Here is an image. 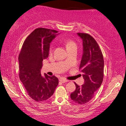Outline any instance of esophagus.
I'll use <instances>...</instances> for the list:
<instances>
[{"label": "esophagus", "instance_id": "1", "mask_svg": "<svg viewBox=\"0 0 126 126\" xmlns=\"http://www.w3.org/2000/svg\"><path fill=\"white\" fill-rule=\"evenodd\" d=\"M60 81L62 82V83H66V82H68V80L66 79H64V78H62V79H60Z\"/></svg>", "mask_w": 126, "mask_h": 126}]
</instances>
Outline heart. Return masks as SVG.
<instances>
[{"instance_id":"1","label":"heart","mask_w":126,"mask_h":126,"mask_svg":"<svg viewBox=\"0 0 126 126\" xmlns=\"http://www.w3.org/2000/svg\"><path fill=\"white\" fill-rule=\"evenodd\" d=\"M64 41V43H66V47H67V48H70V47H73V46H76V43H75V42L71 41V40H65ZM53 47L51 46V47H50V53H51L52 51H53Z\"/></svg>"}]
</instances>
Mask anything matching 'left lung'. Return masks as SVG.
<instances>
[{
  "instance_id": "8db88e82",
  "label": "left lung",
  "mask_w": 126,
  "mask_h": 126,
  "mask_svg": "<svg viewBox=\"0 0 126 126\" xmlns=\"http://www.w3.org/2000/svg\"><path fill=\"white\" fill-rule=\"evenodd\" d=\"M83 41V54L79 69L83 74L84 84L75 83L76 89L70 98L78 104H84L94 96L95 92L102 84L104 78L103 55L98 43L86 33H78Z\"/></svg>"
}]
</instances>
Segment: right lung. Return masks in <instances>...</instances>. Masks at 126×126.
<instances>
[{
  "label": "right lung",
  "instance_id": "right-lung-1",
  "mask_svg": "<svg viewBox=\"0 0 126 126\" xmlns=\"http://www.w3.org/2000/svg\"><path fill=\"white\" fill-rule=\"evenodd\" d=\"M58 31L39 28L34 30L24 42L19 54V76L29 96L37 102L48 99L59 84L55 76H41L43 60L48 57L50 44Z\"/></svg>",
  "mask_w": 126,
  "mask_h": 126
}]
</instances>
